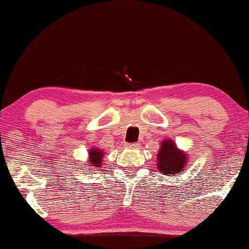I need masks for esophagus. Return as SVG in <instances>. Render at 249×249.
<instances>
[{
    "mask_svg": "<svg viewBox=\"0 0 249 249\" xmlns=\"http://www.w3.org/2000/svg\"><path fill=\"white\" fill-rule=\"evenodd\" d=\"M127 146H128V147H130V148H137L139 144H138V142H129V144H127Z\"/></svg>",
    "mask_w": 249,
    "mask_h": 249,
    "instance_id": "obj_1",
    "label": "esophagus"
}]
</instances>
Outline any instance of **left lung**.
Wrapping results in <instances>:
<instances>
[{
	"label": "left lung",
	"mask_w": 249,
	"mask_h": 249,
	"mask_svg": "<svg viewBox=\"0 0 249 249\" xmlns=\"http://www.w3.org/2000/svg\"><path fill=\"white\" fill-rule=\"evenodd\" d=\"M187 156L180 152L172 141H164L158 154V168L160 172L166 176H173L175 173L183 171L186 166Z\"/></svg>",
	"instance_id": "8db88e82"
}]
</instances>
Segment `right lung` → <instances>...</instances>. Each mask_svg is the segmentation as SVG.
<instances>
[{
    "instance_id": "right-lung-1",
    "label": "right lung",
    "mask_w": 249,
    "mask_h": 249,
    "mask_svg": "<svg viewBox=\"0 0 249 249\" xmlns=\"http://www.w3.org/2000/svg\"><path fill=\"white\" fill-rule=\"evenodd\" d=\"M102 158H103V153L100 149H91L89 152V168L88 169H96L102 166Z\"/></svg>"
}]
</instances>
